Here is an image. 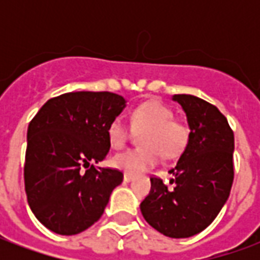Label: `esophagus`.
Returning <instances> with one entry per match:
<instances>
[{
	"mask_svg": "<svg viewBox=\"0 0 260 260\" xmlns=\"http://www.w3.org/2000/svg\"><path fill=\"white\" fill-rule=\"evenodd\" d=\"M134 180V175H131V174H126V173H125L124 174V181L125 182H131V181Z\"/></svg>",
	"mask_w": 260,
	"mask_h": 260,
	"instance_id": "obj_1",
	"label": "esophagus"
}]
</instances>
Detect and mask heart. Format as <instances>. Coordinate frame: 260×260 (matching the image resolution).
I'll list each match as a JSON object with an SVG mask.
<instances>
[{
	"label": "heart",
	"mask_w": 260,
	"mask_h": 260,
	"mask_svg": "<svg viewBox=\"0 0 260 260\" xmlns=\"http://www.w3.org/2000/svg\"><path fill=\"white\" fill-rule=\"evenodd\" d=\"M132 129L141 132V145L114 156L111 163L126 174L138 175L158 163L160 154L177 157L184 152L189 141V128L175 121L174 113L158 102H145L132 111ZM108 141L114 149H121L129 139L131 129L121 118H115L107 131Z\"/></svg>",
	"instance_id": "heart-1"
}]
</instances>
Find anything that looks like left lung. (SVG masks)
Here are the masks:
<instances>
[{
  "mask_svg": "<svg viewBox=\"0 0 260 260\" xmlns=\"http://www.w3.org/2000/svg\"><path fill=\"white\" fill-rule=\"evenodd\" d=\"M189 126V141L170 184L152 177L141 203L147 223L170 238H188L210 225L227 202L234 180V134L216 106L191 94H174Z\"/></svg>",
  "mask_w": 260,
  "mask_h": 260,
  "instance_id": "obj_1",
  "label": "left lung"
}]
</instances>
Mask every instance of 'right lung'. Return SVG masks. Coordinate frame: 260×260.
Wrapping results in <instances>:
<instances>
[{
    "label": "right lung",
    "instance_id": "1",
    "mask_svg": "<svg viewBox=\"0 0 260 260\" xmlns=\"http://www.w3.org/2000/svg\"><path fill=\"white\" fill-rule=\"evenodd\" d=\"M125 106L124 97L110 91H71L50 99L30 121L25 157L27 203L55 234H79L93 225L122 182L121 171L94 164L107 156L108 126Z\"/></svg>",
    "mask_w": 260,
    "mask_h": 260
}]
</instances>
